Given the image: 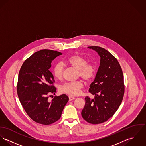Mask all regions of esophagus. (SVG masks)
<instances>
[{"instance_id": "obj_1", "label": "esophagus", "mask_w": 146, "mask_h": 146, "mask_svg": "<svg viewBox=\"0 0 146 146\" xmlns=\"http://www.w3.org/2000/svg\"><path fill=\"white\" fill-rule=\"evenodd\" d=\"M68 98H69V100H70V101H71V100H74V99H75L74 97H73V96H68Z\"/></svg>"}]
</instances>
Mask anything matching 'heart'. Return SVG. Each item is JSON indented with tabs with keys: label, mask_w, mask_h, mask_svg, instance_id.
Masks as SVG:
<instances>
[{
	"label": "heart",
	"mask_w": 146,
	"mask_h": 146,
	"mask_svg": "<svg viewBox=\"0 0 146 146\" xmlns=\"http://www.w3.org/2000/svg\"><path fill=\"white\" fill-rule=\"evenodd\" d=\"M67 63L71 66L78 70V76L86 81L93 79L95 75V70L93 65L88 64L87 60L79 55H74L69 57ZM64 66L61 63L57 64L53 68V75L57 79H61L63 76ZM84 87L81 80L66 82L60 86L61 92L71 96H77Z\"/></svg>",
	"instance_id": "1"
}]
</instances>
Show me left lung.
<instances>
[{"label": "left lung", "instance_id": "obj_1", "mask_svg": "<svg viewBox=\"0 0 146 146\" xmlns=\"http://www.w3.org/2000/svg\"><path fill=\"white\" fill-rule=\"evenodd\" d=\"M88 48L98 52L100 62L89 90L95 96L93 99L85 97L81 115L87 122L97 124L107 121L119 108L124 94V76L119 63L113 54L100 47Z\"/></svg>", "mask_w": 146, "mask_h": 146}]
</instances>
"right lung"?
<instances>
[{
  "instance_id": "right-lung-1",
  "label": "right lung",
  "mask_w": 146,
  "mask_h": 146,
  "mask_svg": "<svg viewBox=\"0 0 146 146\" xmlns=\"http://www.w3.org/2000/svg\"><path fill=\"white\" fill-rule=\"evenodd\" d=\"M61 54L50 50H40L25 60L19 72L17 94L20 102L28 115L39 124L49 125L57 121L68 101L66 94L48 100L50 94L56 93L49 69L52 61Z\"/></svg>"
}]
</instances>
